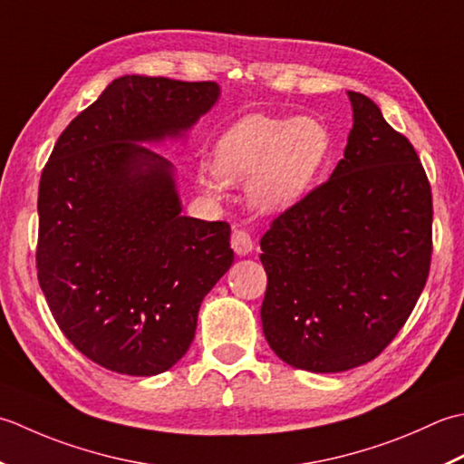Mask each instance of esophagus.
I'll use <instances>...</instances> for the list:
<instances>
[{
	"label": "esophagus",
	"mask_w": 464,
	"mask_h": 464,
	"mask_svg": "<svg viewBox=\"0 0 464 464\" xmlns=\"http://www.w3.org/2000/svg\"><path fill=\"white\" fill-rule=\"evenodd\" d=\"M230 242H232L234 252L238 254V256H246V254H250L252 248H254V242L250 238V234L246 230H234Z\"/></svg>",
	"instance_id": "1"
}]
</instances>
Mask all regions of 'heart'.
<instances>
[{
  "label": "heart",
  "mask_w": 464,
  "mask_h": 464,
  "mask_svg": "<svg viewBox=\"0 0 464 464\" xmlns=\"http://www.w3.org/2000/svg\"><path fill=\"white\" fill-rule=\"evenodd\" d=\"M333 152V134L323 120L270 118L250 113L236 121L214 146V169L224 182H248L264 210H285L316 182ZM208 190L218 179L202 174Z\"/></svg>",
  "instance_id": "b5f03b06"
}]
</instances>
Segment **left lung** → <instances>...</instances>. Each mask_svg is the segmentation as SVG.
I'll return each mask as SVG.
<instances>
[{"mask_svg":"<svg viewBox=\"0 0 464 464\" xmlns=\"http://www.w3.org/2000/svg\"><path fill=\"white\" fill-rule=\"evenodd\" d=\"M348 98L354 124L344 158L260 240L264 336L278 358L310 372L351 371L381 354L430 270L427 172L371 98Z\"/></svg>","mask_w":464,"mask_h":464,"instance_id":"obj_1","label":"left lung"}]
</instances>
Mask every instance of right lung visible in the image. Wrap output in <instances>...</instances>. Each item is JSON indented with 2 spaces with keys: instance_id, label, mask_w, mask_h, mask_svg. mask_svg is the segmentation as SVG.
<instances>
[{
  "instance_id": "right-lung-1",
  "label": "right lung",
  "mask_w": 464,
  "mask_h": 464,
  "mask_svg": "<svg viewBox=\"0 0 464 464\" xmlns=\"http://www.w3.org/2000/svg\"><path fill=\"white\" fill-rule=\"evenodd\" d=\"M218 96L216 82L121 75L70 121L44 168L37 280L65 338L108 371L172 368L232 266L230 224L179 214L172 164L140 146L179 138Z\"/></svg>"
}]
</instances>
